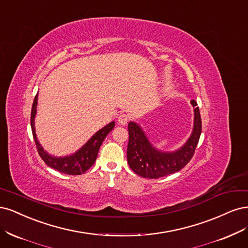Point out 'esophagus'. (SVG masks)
Masks as SVG:
<instances>
[{"instance_id":"34e87169","label":"esophagus","mask_w":248,"mask_h":248,"mask_svg":"<svg viewBox=\"0 0 248 248\" xmlns=\"http://www.w3.org/2000/svg\"><path fill=\"white\" fill-rule=\"evenodd\" d=\"M129 121H130V116H129V114H126V113H121V114H119V116L117 117L118 124H122V125H125Z\"/></svg>"}]
</instances>
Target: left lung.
<instances>
[{
    "label": "left lung",
    "instance_id": "obj_1",
    "mask_svg": "<svg viewBox=\"0 0 248 248\" xmlns=\"http://www.w3.org/2000/svg\"><path fill=\"white\" fill-rule=\"evenodd\" d=\"M190 103L195 107L193 133L185 145L172 153H164L155 148L139 124L134 122L129 123L126 157L130 168L136 174L144 178L157 179L178 172L187 165L195 154L202 131L201 115L197 102L191 100Z\"/></svg>",
    "mask_w": 248,
    "mask_h": 248
}]
</instances>
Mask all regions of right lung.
<instances>
[{
    "instance_id": "1",
    "label": "right lung",
    "mask_w": 248,
    "mask_h": 248,
    "mask_svg": "<svg viewBox=\"0 0 248 248\" xmlns=\"http://www.w3.org/2000/svg\"><path fill=\"white\" fill-rule=\"evenodd\" d=\"M37 101H38V93L36 94L33 102V106H31V132H33V137L36 143L39 155L41 156V158L47 166L51 167L52 169L57 170L59 172L65 173L68 175H80L86 172L94 164L95 159H97V156H98L101 144L103 143L104 139L106 138V136L113 130L115 123L111 122L106 126H104L103 129L99 130L80 149L77 150L75 154L68 156H62V157L52 156L47 154L43 149V147L39 143L36 136L35 116L37 112Z\"/></svg>"
}]
</instances>
